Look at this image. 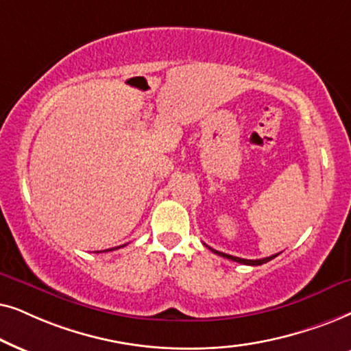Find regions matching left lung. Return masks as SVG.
I'll return each instance as SVG.
<instances>
[{"mask_svg": "<svg viewBox=\"0 0 351 351\" xmlns=\"http://www.w3.org/2000/svg\"><path fill=\"white\" fill-rule=\"evenodd\" d=\"M210 250L213 252V254H217L219 256H223V258H228V260H232V261H237V263H242V265H250V266H258V265H263L266 261L273 260L274 256H278V254L271 255V256H266V258H260V260H247V258H239V256H232V255H228V254H223V252H218V250H213L212 247H208Z\"/></svg>", "mask_w": 351, "mask_h": 351, "instance_id": "left-lung-1", "label": "left lung"}]
</instances>
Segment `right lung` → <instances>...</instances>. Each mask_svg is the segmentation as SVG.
Here are the masks:
<instances>
[{
    "instance_id": "right-lung-1",
    "label": "right lung",
    "mask_w": 351,
    "mask_h": 351,
    "mask_svg": "<svg viewBox=\"0 0 351 351\" xmlns=\"http://www.w3.org/2000/svg\"><path fill=\"white\" fill-rule=\"evenodd\" d=\"M120 247H123V245H120ZM120 247H115V249H120ZM109 250H112V249H109ZM104 252H107V250H104Z\"/></svg>"
}]
</instances>
